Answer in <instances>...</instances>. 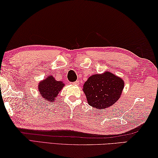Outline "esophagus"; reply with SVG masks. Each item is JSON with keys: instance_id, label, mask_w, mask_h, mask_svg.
Returning a JSON list of instances; mask_svg holds the SVG:
<instances>
[{"instance_id": "obj_1", "label": "esophagus", "mask_w": 158, "mask_h": 158, "mask_svg": "<svg viewBox=\"0 0 158 158\" xmlns=\"http://www.w3.org/2000/svg\"><path fill=\"white\" fill-rule=\"evenodd\" d=\"M72 84L74 85H79V81H76V82H73V83H72Z\"/></svg>"}]
</instances>
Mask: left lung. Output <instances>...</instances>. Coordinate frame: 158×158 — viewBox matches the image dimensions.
Wrapping results in <instances>:
<instances>
[{"mask_svg": "<svg viewBox=\"0 0 158 158\" xmlns=\"http://www.w3.org/2000/svg\"><path fill=\"white\" fill-rule=\"evenodd\" d=\"M125 82L109 71L94 74L83 85V92L89 106L96 109H104L120 99Z\"/></svg>", "mask_w": 158, "mask_h": 158, "instance_id": "obj_1", "label": "left lung"}]
</instances>
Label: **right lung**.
Returning <instances> with one entry per match:
<instances>
[{"label": "right lung", "mask_w": 158, "mask_h": 158, "mask_svg": "<svg viewBox=\"0 0 158 158\" xmlns=\"http://www.w3.org/2000/svg\"><path fill=\"white\" fill-rule=\"evenodd\" d=\"M64 86L65 85L63 81H56L53 75H49L47 77L39 82L38 89L44 100L50 103H54Z\"/></svg>", "instance_id": "obj_1"}]
</instances>
